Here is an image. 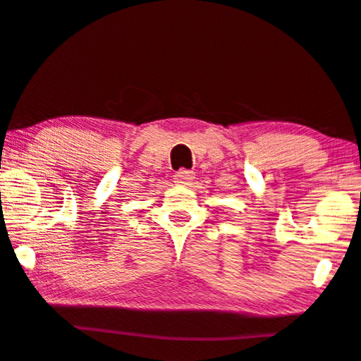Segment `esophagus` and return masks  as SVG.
<instances>
[{
    "label": "esophagus",
    "instance_id": "obj_1",
    "mask_svg": "<svg viewBox=\"0 0 361 361\" xmlns=\"http://www.w3.org/2000/svg\"><path fill=\"white\" fill-rule=\"evenodd\" d=\"M175 183L176 185H181V186H188L191 185V181L195 180V173L190 171V170H180L175 173Z\"/></svg>",
    "mask_w": 361,
    "mask_h": 361
}]
</instances>
